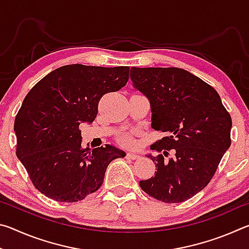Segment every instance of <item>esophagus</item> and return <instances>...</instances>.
<instances>
[{
    "instance_id": "esophagus-1",
    "label": "esophagus",
    "mask_w": 249,
    "mask_h": 249,
    "mask_svg": "<svg viewBox=\"0 0 249 249\" xmlns=\"http://www.w3.org/2000/svg\"><path fill=\"white\" fill-rule=\"evenodd\" d=\"M126 157H127L128 159H137L140 158V155L136 154V153H127V155H126Z\"/></svg>"
}]
</instances>
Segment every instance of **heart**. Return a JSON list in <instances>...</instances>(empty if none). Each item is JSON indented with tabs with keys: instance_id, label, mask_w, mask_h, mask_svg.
Returning <instances> with one entry per match:
<instances>
[{
	"instance_id": "b5f03b06",
	"label": "heart",
	"mask_w": 249,
	"mask_h": 249,
	"mask_svg": "<svg viewBox=\"0 0 249 249\" xmlns=\"http://www.w3.org/2000/svg\"><path fill=\"white\" fill-rule=\"evenodd\" d=\"M122 141H123V142H125V144H127V145L133 144V140H132V137H130V135H125V136L122 138Z\"/></svg>"
}]
</instances>
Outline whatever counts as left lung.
Wrapping results in <instances>:
<instances>
[{
    "instance_id": "1",
    "label": "left lung",
    "mask_w": 249,
    "mask_h": 249,
    "mask_svg": "<svg viewBox=\"0 0 249 249\" xmlns=\"http://www.w3.org/2000/svg\"><path fill=\"white\" fill-rule=\"evenodd\" d=\"M134 89L148 99L151 127L165 137L147 155L155 176L141 180L147 195L166 203L190 199L208 185L231 146V119L217 92L180 68H130Z\"/></svg>"
}]
</instances>
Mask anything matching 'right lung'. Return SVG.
I'll list each match as a JSON object with an SVG mask.
<instances>
[{
	"label": "right lung",
	"instance_id": "obj_1",
	"mask_svg": "<svg viewBox=\"0 0 249 249\" xmlns=\"http://www.w3.org/2000/svg\"><path fill=\"white\" fill-rule=\"evenodd\" d=\"M128 73L129 67L68 65L25 96L14 122L16 156L40 193L58 202L81 201L101 187L108 163L125 157L108 144L82 148L79 126L94 121L100 99L123 88Z\"/></svg>",
	"mask_w": 249,
	"mask_h": 249
}]
</instances>
